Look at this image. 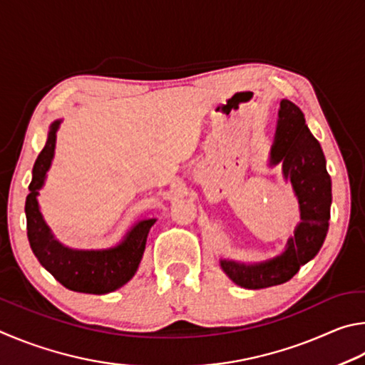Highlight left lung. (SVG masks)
<instances>
[{"mask_svg": "<svg viewBox=\"0 0 365 365\" xmlns=\"http://www.w3.org/2000/svg\"><path fill=\"white\" fill-rule=\"evenodd\" d=\"M282 163V176L290 182L299 207V221L285 248L276 257L244 263L221 258L222 272L248 290L266 289L290 280L321 250L329 231L331 181L319 140L312 136L304 115L293 102L280 101L276 136L269 166Z\"/></svg>", "mask_w": 365, "mask_h": 365, "instance_id": "obj_1", "label": "left lung"}]
</instances>
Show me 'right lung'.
Wrapping results in <instances>:
<instances>
[{
    "mask_svg": "<svg viewBox=\"0 0 365 365\" xmlns=\"http://www.w3.org/2000/svg\"><path fill=\"white\" fill-rule=\"evenodd\" d=\"M62 120H54L49 125L46 144L31 171L30 194L25 200L29 242L40 264L53 274L57 282H61L66 289L104 295L118 290L134 277L145 250L147 235L157 220H138L117 245L99 248V250L70 248L57 240L43 218L38 195L46 182L48 171L53 165L56 138Z\"/></svg>",
    "mask_w": 365,
    "mask_h": 365,
    "instance_id": "1",
    "label": "right lung"
}]
</instances>
